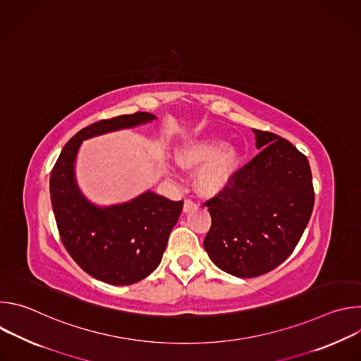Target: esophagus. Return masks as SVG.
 <instances>
[{
    "mask_svg": "<svg viewBox=\"0 0 361 361\" xmlns=\"http://www.w3.org/2000/svg\"><path fill=\"white\" fill-rule=\"evenodd\" d=\"M195 209V204L191 201V200H185L184 201V205H183V213H190L191 210H194Z\"/></svg>",
    "mask_w": 361,
    "mask_h": 361,
    "instance_id": "34e87169",
    "label": "esophagus"
}]
</instances>
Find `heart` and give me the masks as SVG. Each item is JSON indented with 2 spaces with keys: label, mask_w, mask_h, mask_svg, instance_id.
<instances>
[{
  "label": "heart",
  "mask_w": 361,
  "mask_h": 361,
  "mask_svg": "<svg viewBox=\"0 0 361 361\" xmlns=\"http://www.w3.org/2000/svg\"><path fill=\"white\" fill-rule=\"evenodd\" d=\"M241 149L216 135L188 140L176 152V160L183 169H198L195 188L202 195H217L226 191L235 180L241 163Z\"/></svg>",
  "instance_id": "1"
}]
</instances>
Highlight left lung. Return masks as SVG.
I'll return each instance as SVG.
<instances>
[{"instance_id": "1", "label": "left lung", "mask_w": 361, "mask_h": 361, "mask_svg": "<svg viewBox=\"0 0 361 361\" xmlns=\"http://www.w3.org/2000/svg\"><path fill=\"white\" fill-rule=\"evenodd\" d=\"M252 133L260 152L226 191L205 202L212 228L204 248L219 269L240 279L280 266L300 241L314 205L304 154L277 134Z\"/></svg>"}]
</instances>
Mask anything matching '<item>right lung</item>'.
Instances as JSON below:
<instances>
[{
    "label": "right lung",
    "mask_w": 361,
    "mask_h": 361,
    "mask_svg": "<svg viewBox=\"0 0 361 361\" xmlns=\"http://www.w3.org/2000/svg\"><path fill=\"white\" fill-rule=\"evenodd\" d=\"M154 120V114L135 113L82 128L66 144L49 177L51 204L63 244L87 274L102 283L130 286L157 269L183 201L147 190L124 202L98 205L78 187V151L85 140Z\"/></svg>",
    "instance_id": "obj_1"
}]
</instances>
